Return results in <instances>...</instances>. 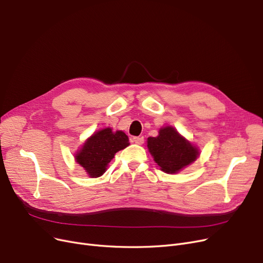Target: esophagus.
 Masks as SVG:
<instances>
[{"mask_svg": "<svg viewBox=\"0 0 263 263\" xmlns=\"http://www.w3.org/2000/svg\"><path fill=\"white\" fill-rule=\"evenodd\" d=\"M144 141V138L142 136H138V137H133V142L137 143V144H142Z\"/></svg>", "mask_w": 263, "mask_h": 263, "instance_id": "34e87169", "label": "esophagus"}]
</instances>
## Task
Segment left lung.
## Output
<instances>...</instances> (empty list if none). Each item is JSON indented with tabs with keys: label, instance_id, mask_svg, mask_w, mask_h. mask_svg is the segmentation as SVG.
Masks as SVG:
<instances>
[{
	"label": "left lung",
	"instance_id": "obj_1",
	"mask_svg": "<svg viewBox=\"0 0 263 263\" xmlns=\"http://www.w3.org/2000/svg\"><path fill=\"white\" fill-rule=\"evenodd\" d=\"M146 146L154 161L167 174L178 173L196 160L198 151L172 127H163L157 137H149Z\"/></svg>",
	"mask_w": 263,
	"mask_h": 263
}]
</instances>
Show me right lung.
Returning <instances> with one entry per match:
<instances>
[{
  "mask_svg": "<svg viewBox=\"0 0 263 263\" xmlns=\"http://www.w3.org/2000/svg\"><path fill=\"white\" fill-rule=\"evenodd\" d=\"M128 141V137L122 130L113 133L111 128H104L85 141L76 160L90 177H99L106 172L114 154L129 145Z\"/></svg>",
  "mask_w": 263,
  "mask_h": 263,
  "instance_id": "obj_1",
  "label": "right lung"
}]
</instances>
